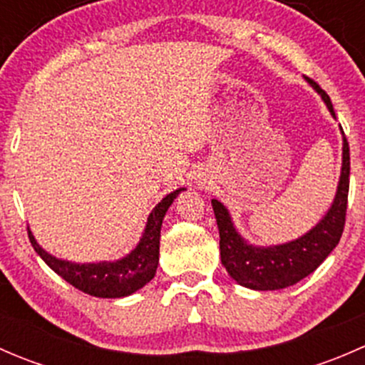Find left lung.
<instances>
[{"label": "left lung", "mask_w": 365, "mask_h": 365, "mask_svg": "<svg viewBox=\"0 0 365 365\" xmlns=\"http://www.w3.org/2000/svg\"><path fill=\"white\" fill-rule=\"evenodd\" d=\"M305 81L322 97L332 118H336L329 95L312 79L305 77ZM348 189L349 146L342 132L341 176L332 205L318 220V224H314L307 233L295 240L277 245H254L238 233L230 210L219 200H212L220 235V261L226 267L230 277L244 288L256 289V292H274L297 284L298 281L312 274L339 244L344 230Z\"/></svg>", "instance_id": "left-lung-1"}]
</instances>
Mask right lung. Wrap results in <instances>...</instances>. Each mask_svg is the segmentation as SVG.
<instances>
[{
  "mask_svg": "<svg viewBox=\"0 0 365 365\" xmlns=\"http://www.w3.org/2000/svg\"><path fill=\"white\" fill-rule=\"evenodd\" d=\"M182 189L173 190L148 215L145 231L139 238L138 245L127 256L114 261H97V263H76V261L61 259L53 256L38 245L28 227L29 242L36 254L49 264L51 270L56 272L60 277L70 282L73 288L81 289L91 297L98 298H121L139 292L155 277L157 264H159L160 247V227L165 212L173 201L176 200Z\"/></svg>",
  "mask_w": 365,
  "mask_h": 365,
  "instance_id": "1",
  "label": "right lung"
}]
</instances>
